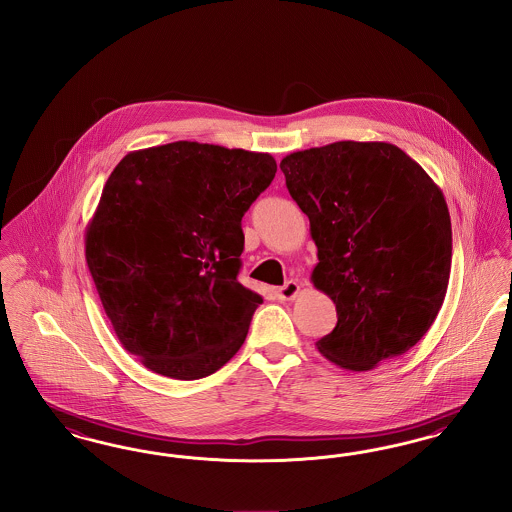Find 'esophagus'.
I'll return each mask as SVG.
<instances>
[{"label":"esophagus","mask_w":512,"mask_h":512,"mask_svg":"<svg viewBox=\"0 0 512 512\" xmlns=\"http://www.w3.org/2000/svg\"><path fill=\"white\" fill-rule=\"evenodd\" d=\"M298 292H300V283L289 281L277 289V296H279V300H294L298 296Z\"/></svg>","instance_id":"34e87169"}]
</instances>
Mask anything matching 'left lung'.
<instances>
[{"mask_svg": "<svg viewBox=\"0 0 512 512\" xmlns=\"http://www.w3.org/2000/svg\"><path fill=\"white\" fill-rule=\"evenodd\" d=\"M290 197L310 218L313 287L336 306L317 350L371 371L411 350L444 304L451 220L442 189L384 141H336L281 160Z\"/></svg>", "mask_w": 512, "mask_h": 512, "instance_id": "1", "label": "left lung"}]
</instances>
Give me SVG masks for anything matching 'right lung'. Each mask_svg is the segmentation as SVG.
<instances>
[{
  "label": "right lung",
  "mask_w": 512,
  "mask_h": 512,
  "mask_svg": "<svg viewBox=\"0 0 512 512\" xmlns=\"http://www.w3.org/2000/svg\"><path fill=\"white\" fill-rule=\"evenodd\" d=\"M267 153L176 141L124 156L86 229V262L122 346L162 377L239 352L262 296L239 281L241 220L275 178Z\"/></svg>",
  "instance_id": "right-lung-1"
}]
</instances>
